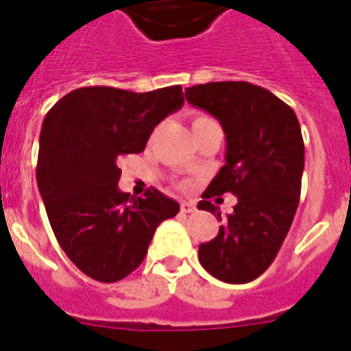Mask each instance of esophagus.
<instances>
[{
	"instance_id": "esophagus-1",
	"label": "esophagus",
	"mask_w": 351,
	"mask_h": 351,
	"mask_svg": "<svg viewBox=\"0 0 351 351\" xmlns=\"http://www.w3.org/2000/svg\"><path fill=\"white\" fill-rule=\"evenodd\" d=\"M195 210V204L193 202H181V213L190 214Z\"/></svg>"
}]
</instances>
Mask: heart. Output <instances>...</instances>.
<instances>
[{"instance_id":"obj_1","label":"heart","mask_w":351,"mask_h":351,"mask_svg":"<svg viewBox=\"0 0 351 351\" xmlns=\"http://www.w3.org/2000/svg\"><path fill=\"white\" fill-rule=\"evenodd\" d=\"M202 119H207V117H206V116H197V117H195V119H193V123H198V121H202Z\"/></svg>"}]
</instances>
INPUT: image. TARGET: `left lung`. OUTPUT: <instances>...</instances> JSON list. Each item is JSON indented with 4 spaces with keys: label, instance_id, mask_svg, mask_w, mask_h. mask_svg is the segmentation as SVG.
Returning a JSON list of instances; mask_svg holds the SVG:
<instances>
[{
    "label": "left lung",
    "instance_id": "obj_1",
    "mask_svg": "<svg viewBox=\"0 0 351 351\" xmlns=\"http://www.w3.org/2000/svg\"><path fill=\"white\" fill-rule=\"evenodd\" d=\"M186 100L213 114L226 135V163L198 202L216 214L209 198L237 197L218 235L200 244L202 267L225 283L243 285L271 267L300 198L304 141L290 105L255 84L207 82L186 88ZM221 221V214L218 213Z\"/></svg>",
    "mask_w": 351,
    "mask_h": 351
}]
</instances>
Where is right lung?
Instances as JSON below:
<instances>
[{
  "mask_svg": "<svg viewBox=\"0 0 351 351\" xmlns=\"http://www.w3.org/2000/svg\"><path fill=\"white\" fill-rule=\"evenodd\" d=\"M184 104L181 86L133 93L89 86L51 108L40 132L36 182L68 258L100 283H116L144 260L154 230L179 204L149 188H117L119 160L142 153L154 126Z\"/></svg>",
  "mask_w": 351,
  "mask_h": 351,
  "instance_id": "add662e5",
  "label": "right lung"
}]
</instances>
